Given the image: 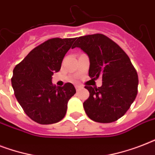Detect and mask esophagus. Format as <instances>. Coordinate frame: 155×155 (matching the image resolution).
Instances as JSON below:
<instances>
[{"label":"esophagus","mask_w":155,"mask_h":155,"mask_svg":"<svg viewBox=\"0 0 155 155\" xmlns=\"http://www.w3.org/2000/svg\"><path fill=\"white\" fill-rule=\"evenodd\" d=\"M75 89H76V91H79V90H80V88L81 87H80V85H75Z\"/></svg>","instance_id":"esophagus-1"}]
</instances>
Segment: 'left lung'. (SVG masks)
<instances>
[{"instance_id":"obj_1","label":"left lung","mask_w":155,"mask_h":155,"mask_svg":"<svg viewBox=\"0 0 155 155\" xmlns=\"http://www.w3.org/2000/svg\"><path fill=\"white\" fill-rule=\"evenodd\" d=\"M75 47L88 56L90 77H102L101 87L85 86L89 92L84 102L85 113L97 122L116 121L125 115L137 94L138 76L129 56L101 34L79 37L72 46Z\"/></svg>"}]
</instances>
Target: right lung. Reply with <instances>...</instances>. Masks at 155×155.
Here are the masks:
<instances>
[{"label": "right lung", "mask_w": 155, "mask_h": 155, "mask_svg": "<svg viewBox=\"0 0 155 155\" xmlns=\"http://www.w3.org/2000/svg\"><path fill=\"white\" fill-rule=\"evenodd\" d=\"M75 39L47 40L34 48L13 69L11 83L14 95L25 114L35 122L50 125L65 117L68 101L76 91L71 83L56 87L51 80Z\"/></svg>", "instance_id": "add662e5"}]
</instances>
